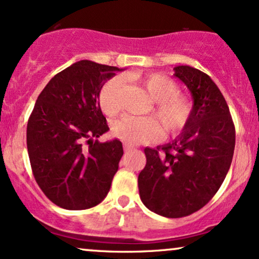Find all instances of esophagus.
Here are the masks:
<instances>
[{
  "label": "esophagus",
  "instance_id": "34e87169",
  "mask_svg": "<svg viewBox=\"0 0 259 259\" xmlns=\"http://www.w3.org/2000/svg\"><path fill=\"white\" fill-rule=\"evenodd\" d=\"M135 150H136V147L132 146V145L124 144V151H125L126 153H127V152H132V151H135Z\"/></svg>",
  "mask_w": 259,
  "mask_h": 259
}]
</instances>
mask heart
<instances>
[{
  "mask_svg": "<svg viewBox=\"0 0 259 259\" xmlns=\"http://www.w3.org/2000/svg\"><path fill=\"white\" fill-rule=\"evenodd\" d=\"M126 78L139 81L154 101L152 113L157 121L151 117L123 115L113 125V134L117 138L126 144H145L159 138L160 129L163 135H173L186 126L191 118L192 105L186 96L179 94V88L173 80L159 73L146 74L140 78L133 74ZM121 88L123 81L115 76L106 81L101 89L99 103L106 115H114L119 112Z\"/></svg>",
  "mask_w": 259,
  "mask_h": 259,
  "instance_id": "1",
  "label": "heart"
}]
</instances>
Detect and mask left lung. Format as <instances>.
I'll return each instance as SVG.
<instances>
[{
	"mask_svg": "<svg viewBox=\"0 0 259 259\" xmlns=\"http://www.w3.org/2000/svg\"><path fill=\"white\" fill-rule=\"evenodd\" d=\"M174 70L194 99L191 118L174 141L145 148L138 184L148 209L183 218L206 206L222 186L234 156L235 126L227 101L206 73L189 65Z\"/></svg>",
	"mask_w": 259,
	"mask_h": 259,
	"instance_id": "8db88e82",
	"label": "left lung"
}]
</instances>
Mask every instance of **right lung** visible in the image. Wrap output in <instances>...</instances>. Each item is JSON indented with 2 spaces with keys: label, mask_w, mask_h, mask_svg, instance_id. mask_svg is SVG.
Instances as JSON below:
<instances>
[{
  "label": "right lung",
  "mask_w": 259,
  "mask_h": 259,
  "mask_svg": "<svg viewBox=\"0 0 259 259\" xmlns=\"http://www.w3.org/2000/svg\"><path fill=\"white\" fill-rule=\"evenodd\" d=\"M119 68L80 61L56 74L38 95L26 127L31 170L46 197L64 209L103 201L123 156L108 132L99 94Z\"/></svg>",
  "instance_id": "obj_1"
}]
</instances>
